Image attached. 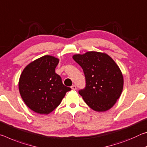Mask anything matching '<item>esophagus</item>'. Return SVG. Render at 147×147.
Here are the masks:
<instances>
[{"instance_id": "esophagus-1", "label": "esophagus", "mask_w": 147, "mask_h": 147, "mask_svg": "<svg viewBox=\"0 0 147 147\" xmlns=\"http://www.w3.org/2000/svg\"><path fill=\"white\" fill-rule=\"evenodd\" d=\"M71 88L72 90H76V88H77L76 85H72V86H71Z\"/></svg>"}]
</instances>
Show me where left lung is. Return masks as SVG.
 Here are the masks:
<instances>
[{"mask_svg": "<svg viewBox=\"0 0 147 147\" xmlns=\"http://www.w3.org/2000/svg\"><path fill=\"white\" fill-rule=\"evenodd\" d=\"M73 59L85 76L86 86L79 91L85 103L96 111L111 109L121 96L124 79L118 65L104 53L88 51Z\"/></svg>", "mask_w": 147, "mask_h": 147, "instance_id": "8db88e82", "label": "left lung"}]
</instances>
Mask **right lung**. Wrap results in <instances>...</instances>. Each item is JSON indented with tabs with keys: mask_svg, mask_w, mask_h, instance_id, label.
Wrapping results in <instances>:
<instances>
[{
	"mask_svg": "<svg viewBox=\"0 0 147 147\" xmlns=\"http://www.w3.org/2000/svg\"><path fill=\"white\" fill-rule=\"evenodd\" d=\"M59 59L45 55L30 62L23 69L19 90L25 104L37 113L47 115L61 103L71 88L63 85L55 73Z\"/></svg>",
	"mask_w": 147,
	"mask_h": 147,
	"instance_id": "right-lung-1",
	"label": "right lung"
}]
</instances>
